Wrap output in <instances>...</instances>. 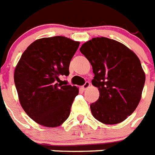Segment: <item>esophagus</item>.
<instances>
[{
    "label": "esophagus",
    "mask_w": 155,
    "mask_h": 155,
    "mask_svg": "<svg viewBox=\"0 0 155 155\" xmlns=\"http://www.w3.org/2000/svg\"><path fill=\"white\" fill-rule=\"evenodd\" d=\"M90 82H89V81H86V82H85V83L82 85V87L81 88H82V90H85L86 89H88V88L90 87Z\"/></svg>",
    "instance_id": "1"
}]
</instances>
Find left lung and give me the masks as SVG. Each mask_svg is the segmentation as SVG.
<instances>
[{"label":"left lung","mask_w":155,"mask_h":155,"mask_svg":"<svg viewBox=\"0 0 155 155\" xmlns=\"http://www.w3.org/2000/svg\"><path fill=\"white\" fill-rule=\"evenodd\" d=\"M80 51L92 65V85L100 94L90 105L93 116L104 124L123 122L142 97L146 75L139 58L122 43L103 37L84 43Z\"/></svg>","instance_id":"8db88e82"}]
</instances>
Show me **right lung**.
I'll list each match as a JSON object with an SVG mask.
<instances>
[{
	"instance_id": "obj_1",
	"label": "right lung",
	"mask_w": 155,
	"mask_h": 155,
	"mask_svg": "<svg viewBox=\"0 0 155 155\" xmlns=\"http://www.w3.org/2000/svg\"><path fill=\"white\" fill-rule=\"evenodd\" d=\"M79 41L56 36L36 40L15 68L14 82L21 106L30 118L46 127L67 119L78 88L59 83L70 74V61Z\"/></svg>"
}]
</instances>
